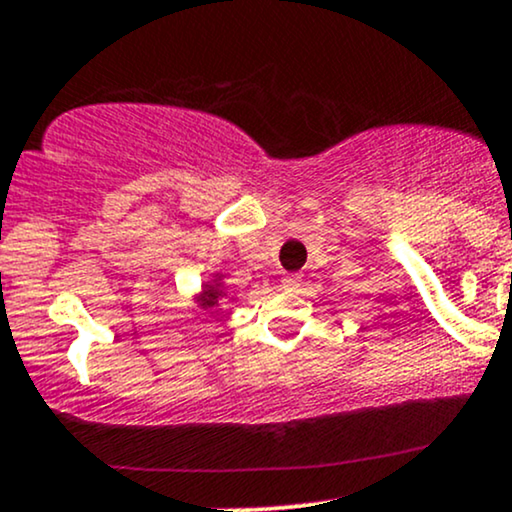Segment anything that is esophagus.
<instances>
[{
  "label": "esophagus",
  "instance_id": "obj_1",
  "mask_svg": "<svg viewBox=\"0 0 512 512\" xmlns=\"http://www.w3.org/2000/svg\"><path fill=\"white\" fill-rule=\"evenodd\" d=\"M281 283L286 291H300V283H303V279H300L298 274H288V276H283Z\"/></svg>",
  "mask_w": 512,
  "mask_h": 512
}]
</instances>
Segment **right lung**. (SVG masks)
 <instances>
[{
    "mask_svg": "<svg viewBox=\"0 0 512 512\" xmlns=\"http://www.w3.org/2000/svg\"><path fill=\"white\" fill-rule=\"evenodd\" d=\"M217 298H219L217 291H207V305H214V303H217Z\"/></svg>",
    "mask_w": 512,
    "mask_h": 512,
    "instance_id": "obj_1",
    "label": "right lung"
}]
</instances>
